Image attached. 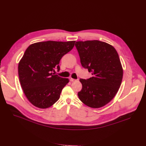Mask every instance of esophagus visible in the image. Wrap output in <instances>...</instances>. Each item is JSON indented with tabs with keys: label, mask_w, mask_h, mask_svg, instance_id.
I'll return each instance as SVG.
<instances>
[{
	"label": "esophagus",
	"mask_w": 146,
	"mask_h": 146,
	"mask_svg": "<svg viewBox=\"0 0 146 146\" xmlns=\"http://www.w3.org/2000/svg\"><path fill=\"white\" fill-rule=\"evenodd\" d=\"M70 82H75V81H76L77 80H76V79H72V78H71L70 79Z\"/></svg>",
	"instance_id": "1"
}]
</instances>
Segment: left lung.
Segmentation results:
<instances>
[{
  "label": "left lung",
  "mask_w": 146,
  "mask_h": 146,
  "mask_svg": "<svg viewBox=\"0 0 146 146\" xmlns=\"http://www.w3.org/2000/svg\"><path fill=\"white\" fill-rule=\"evenodd\" d=\"M82 66L93 76L80 79L82 89L78 92L82 102L92 108L109 103L117 94L123 79V70L119 54L111 44L99 40L76 42Z\"/></svg>",
  "instance_id": "obj_1"
}]
</instances>
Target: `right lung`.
I'll return each mask as SVG.
<instances>
[{"instance_id": "right-lung-1", "label": "right lung", "mask_w": 146, "mask_h": 146, "mask_svg": "<svg viewBox=\"0 0 146 146\" xmlns=\"http://www.w3.org/2000/svg\"><path fill=\"white\" fill-rule=\"evenodd\" d=\"M76 41H47L33 43L26 50L18 64V74L23 91L33 106L47 109L60 98L69 82L52 73L59 71L62 57L70 52Z\"/></svg>"}]
</instances>
